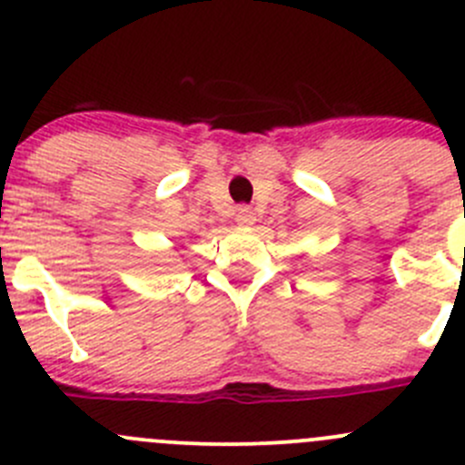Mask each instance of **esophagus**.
Masks as SVG:
<instances>
[{"label":"esophagus","instance_id":"34e87169","mask_svg":"<svg viewBox=\"0 0 465 465\" xmlns=\"http://www.w3.org/2000/svg\"><path fill=\"white\" fill-rule=\"evenodd\" d=\"M236 223L241 224V227H252V224L256 223V213L250 206H241V209L236 211Z\"/></svg>","mask_w":465,"mask_h":465}]
</instances>
